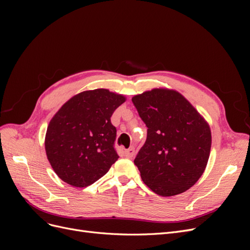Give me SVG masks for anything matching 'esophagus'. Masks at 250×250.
<instances>
[{"mask_svg": "<svg viewBox=\"0 0 250 250\" xmlns=\"http://www.w3.org/2000/svg\"><path fill=\"white\" fill-rule=\"evenodd\" d=\"M134 155V148L130 147L129 149H126L125 150V156L128 158H132Z\"/></svg>", "mask_w": 250, "mask_h": 250, "instance_id": "esophagus-1", "label": "esophagus"}]
</instances>
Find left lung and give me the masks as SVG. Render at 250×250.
I'll list each match as a JSON object with an SVG mask.
<instances>
[{
  "instance_id": "8db88e82",
  "label": "left lung",
  "mask_w": 250,
  "mask_h": 250,
  "mask_svg": "<svg viewBox=\"0 0 250 250\" xmlns=\"http://www.w3.org/2000/svg\"><path fill=\"white\" fill-rule=\"evenodd\" d=\"M132 103L148 128L134 158L143 181L164 197L184 193L206 170L211 145L208 124L176 90L154 88L134 96Z\"/></svg>"
}]
</instances>
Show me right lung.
<instances>
[{"mask_svg":"<svg viewBox=\"0 0 250 250\" xmlns=\"http://www.w3.org/2000/svg\"><path fill=\"white\" fill-rule=\"evenodd\" d=\"M125 97L105 88L85 90L65 102L47 128L46 153L64 183L85 188L108 172L119 155L110 118Z\"/></svg>","mask_w":250,"mask_h":250,"instance_id":"add662e5","label":"right lung"}]
</instances>
